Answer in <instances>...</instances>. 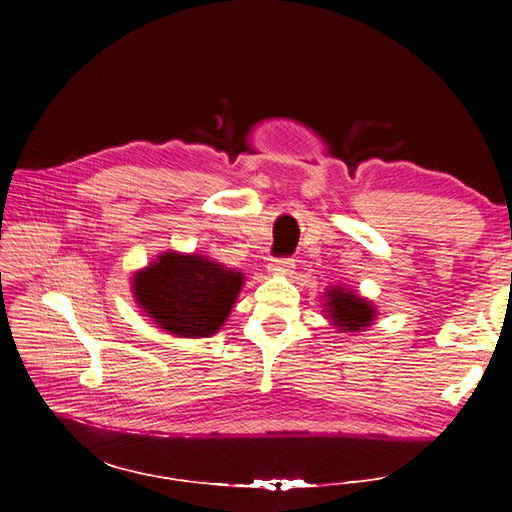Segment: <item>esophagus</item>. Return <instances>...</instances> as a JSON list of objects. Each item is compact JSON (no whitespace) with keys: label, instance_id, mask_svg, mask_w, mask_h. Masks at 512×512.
I'll use <instances>...</instances> for the list:
<instances>
[{"label":"esophagus","instance_id":"1","mask_svg":"<svg viewBox=\"0 0 512 512\" xmlns=\"http://www.w3.org/2000/svg\"><path fill=\"white\" fill-rule=\"evenodd\" d=\"M294 269V262L292 258H280V260H273L269 265V273L273 275H288Z\"/></svg>","mask_w":512,"mask_h":512}]
</instances>
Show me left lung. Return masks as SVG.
Listing matches in <instances>:
<instances>
[{"instance_id": "8db88e82", "label": "left lung", "mask_w": 512, "mask_h": 512, "mask_svg": "<svg viewBox=\"0 0 512 512\" xmlns=\"http://www.w3.org/2000/svg\"><path fill=\"white\" fill-rule=\"evenodd\" d=\"M322 314L339 333L356 335L376 322L378 307L348 286H329L322 294Z\"/></svg>"}]
</instances>
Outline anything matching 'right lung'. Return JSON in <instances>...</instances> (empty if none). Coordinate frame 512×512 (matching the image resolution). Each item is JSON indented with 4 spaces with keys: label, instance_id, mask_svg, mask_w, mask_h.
<instances>
[{
    "label": "right lung",
    "instance_id": "1",
    "mask_svg": "<svg viewBox=\"0 0 512 512\" xmlns=\"http://www.w3.org/2000/svg\"><path fill=\"white\" fill-rule=\"evenodd\" d=\"M245 275L203 254L168 250L132 275V294L156 327L175 337H211L237 303Z\"/></svg>",
    "mask_w": 512,
    "mask_h": 512
}]
</instances>
